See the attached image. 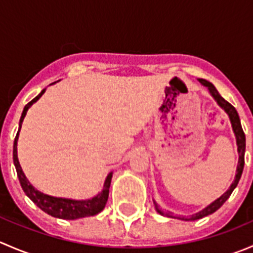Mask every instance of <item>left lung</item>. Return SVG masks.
<instances>
[{
    "mask_svg": "<svg viewBox=\"0 0 253 253\" xmlns=\"http://www.w3.org/2000/svg\"><path fill=\"white\" fill-rule=\"evenodd\" d=\"M198 82H200V83L202 84L203 86H206V88L208 89L209 94L213 96V99L216 101V104H218V105L220 106V108L223 109V110L226 112V115L229 116L231 127H233V132H234V134H235V138H236L237 154H239V160H237L235 178H234L233 183L230 185L229 190H226V192H224L223 195L220 196V197L216 198V200L213 201L211 205H208L206 207V208H203L202 211H197V213L191 214V215H187V216H186V215H172L171 213H164V211H163L162 209L158 207L157 202H155V201H153V202H154L155 211H157L159 214H162V215H165V216H169V218H176V219H180V220H186V221L197 220V219H201V218H203V216L209 215V214H211V213H214L215 211H218V209L220 208V207L223 206L224 203H225V201L228 200L229 197H230V195L233 193V191L235 190L237 183H239L240 178H241L242 170H244V165H245V149H246V138H245V133H244V131H242L239 114H237L235 108H234L231 104H229L228 101L225 100V99L221 98L220 94L218 93V90L215 89V86H214L213 84L211 83V82L206 81V79H202V78L198 79Z\"/></svg>",
    "mask_w": 253,
    "mask_h": 253,
    "instance_id": "left-lung-1",
    "label": "left lung"
}]
</instances>
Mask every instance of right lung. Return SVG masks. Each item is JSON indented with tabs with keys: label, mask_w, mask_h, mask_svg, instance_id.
I'll use <instances>...</instances> for the list:
<instances>
[{
	"label": "right lung",
	"mask_w": 253,
	"mask_h": 253,
	"mask_svg": "<svg viewBox=\"0 0 253 253\" xmlns=\"http://www.w3.org/2000/svg\"><path fill=\"white\" fill-rule=\"evenodd\" d=\"M45 90H46V89L42 90V93H40L39 95L35 96L30 103H28L27 105L24 106V109H23V112H22V116H20V120H19V129H18V133L16 138H14L13 163H14V167H16L20 186H22L25 195H27L28 197L35 203V205L39 207L42 211H44L45 213H47L48 215L51 216H55V218H60V219H66V220H75V219L96 215V214L100 213V211L105 208L106 202H108L109 188H110V185H111L112 171L106 176L105 182H104L103 185V190H101L98 195L94 196V197L91 198H88V200H72V198L55 197V196L46 195V193H42V191L37 190V188L29 182L27 176H25L24 172H23L22 167H20L19 160H18V154H17V142H18V137H19V131L20 128H22L23 120H24L25 115H27V111L29 110L30 106H32L34 103H37V101L42 98V95L45 93Z\"/></svg>",
	"instance_id": "right-lung-1"
}]
</instances>
